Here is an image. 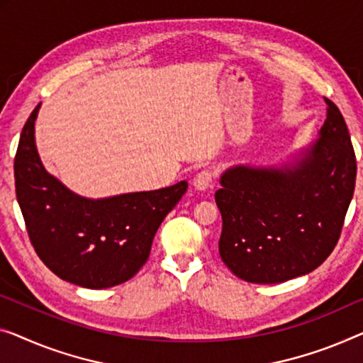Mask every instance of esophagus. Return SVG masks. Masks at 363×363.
I'll return each instance as SVG.
<instances>
[{
    "instance_id": "34e87169",
    "label": "esophagus",
    "mask_w": 363,
    "mask_h": 363,
    "mask_svg": "<svg viewBox=\"0 0 363 363\" xmlns=\"http://www.w3.org/2000/svg\"><path fill=\"white\" fill-rule=\"evenodd\" d=\"M213 179H215V171L208 167V169L200 171L196 176V179H194V187H196L197 191H207V189L212 186Z\"/></svg>"
}]
</instances>
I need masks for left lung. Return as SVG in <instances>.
Masks as SVG:
<instances>
[{"label":"left lung","mask_w":363,"mask_h":363,"mask_svg":"<svg viewBox=\"0 0 363 363\" xmlns=\"http://www.w3.org/2000/svg\"><path fill=\"white\" fill-rule=\"evenodd\" d=\"M320 138L282 167H230L215 192L221 261L251 284H280L320 267L336 247L357 161L342 113L324 97Z\"/></svg>","instance_id":"8db88e82"}]
</instances>
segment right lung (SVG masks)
Listing matches in <instances>:
<instances>
[{
  "label": "right lung",
  "mask_w": 363,
  "mask_h": 363,
  "mask_svg": "<svg viewBox=\"0 0 363 363\" xmlns=\"http://www.w3.org/2000/svg\"><path fill=\"white\" fill-rule=\"evenodd\" d=\"M39 107L24 123L14 158L16 197L37 256L58 277L84 289L127 282L148 261L156 231L187 182L109 199L77 196L40 163L34 140Z\"/></svg>",
  "instance_id": "obj_1"
}]
</instances>
